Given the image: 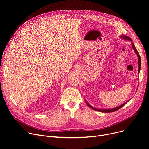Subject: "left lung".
<instances>
[{
  "label": "left lung",
  "mask_w": 149,
  "mask_h": 149,
  "mask_svg": "<svg viewBox=\"0 0 149 149\" xmlns=\"http://www.w3.org/2000/svg\"><path fill=\"white\" fill-rule=\"evenodd\" d=\"M120 38H122V39H124V40L131 41L132 47H133L134 51H135L136 54H137V57H138V73H139V74L140 71V68H141V58H140V55H139L138 51H137V49H136V47H135L134 44H133V42H132V39H131L129 37H128L127 36H125V35H121ZM129 101H126L125 102H124V104H123L119 105L118 107H115V108H113V109H97V108H95V107H92V106H91V105H90V104L87 102V101H86V102L87 104L88 105V106H89V107H90V108L93 109V110H95V111H100V112H102V113H111V112H114V111H117L118 110H119L120 109H121V107H123V106H124L127 102H128Z\"/></svg>",
  "instance_id": "1"
}]
</instances>
